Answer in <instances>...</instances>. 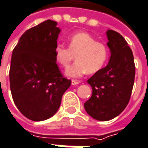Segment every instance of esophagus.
Returning a JSON list of instances; mask_svg holds the SVG:
<instances>
[{"label": "esophagus", "mask_w": 148, "mask_h": 148, "mask_svg": "<svg viewBox=\"0 0 148 148\" xmlns=\"http://www.w3.org/2000/svg\"><path fill=\"white\" fill-rule=\"evenodd\" d=\"M80 83V81H77V80H71V85L75 86V85H77Z\"/></svg>", "instance_id": "34e87169"}]
</instances>
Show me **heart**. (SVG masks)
Wrapping results in <instances>:
<instances>
[{"instance_id": "heart-1", "label": "heart", "mask_w": 148, "mask_h": 148, "mask_svg": "<svg viewBox=\"0 0 148 148\" xmlns=\"http://www.w3.org/2000/svg\"><path fill=\"white\" fill-rule=\"evenodd\" d=\"M67 42L68 48L61 44L55 47L54 58L59 65L67 67L76 55L77 61L66 71L68 77H80L88 71L96 72L108 59L109 51L106 45L96 41L89 33H75L67 38Z\"/></svg>"}]
</instances>
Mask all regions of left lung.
Returning a JSON list of instances; mask_svg holds the SVG:
<instances>
[{
  "label": "left lung",
  "mask_w": 148,
  "mask_h": 148,
  "mask_svg": "<svg viewBox=\"0 0 148 148\" xmlns=\"http://www.w3.org/2000/svg\"><path fill=\"white\" fill-rule=\"evenodd\" d=\"M106 34L110 59L87 81L92 87V95L84 104L89 115L100 121L110 120L126 108L135 77L134 54L124 38L110 29Z\"/></svg>",
  "instance_id": "left-lung-1"
}]
</instances>
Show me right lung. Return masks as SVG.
<instances>
[{
    "instance_id": "obj_1",
    "label": "right lung",
    "mask_w": 148,
    "mask_h": 148,
    "mask_svg": "<svg viewBox=\"0 0 148 148\" xmlns=\"http://www.w3.org/2000/svg\"><path fill=\"white\" fill-rule=\"evenodd\" d=\"M59 33L56 21L45 20L25 32L12 53V98L20 113L33 121L53 116L71 86V80L62 76L54 58Z\"/></svg>"
}]
</instances>
